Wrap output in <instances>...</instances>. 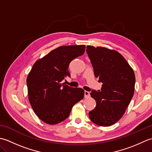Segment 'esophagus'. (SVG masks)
<instances>
[{
    "label": "esophagus",
    "mask_w": 152,
    "mask_h": 152,
    "mask_svg": "<svg viewBox=\"0 0 152 152\" xmlns=\"http://www.w3.org/2000/svg\"><path fill=\"white\" fill-rule=\"evenodd\" d=\"M89 96H90L89 92L87 91H84V97L85 98H88V97H89Z\"/></svg>",
    "instance_id": "34e87169"
}]
</instances>
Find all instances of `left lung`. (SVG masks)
<instances>
[{
	"instance_id": "8db88e82",
	"label": "left lung",
	"mask_w": 152,
	"mask_h": 152,
	"mask_svg": "<svg viewBox=\"0 0 152 152\" xmlns=\"http://www.w3.org/2000/svg\"><path fill=\"white\" fill-rule=\"evenodd\" d=\"M86 51L95 78L102 83L101 91L90 93L96 104L89 112V117L96 125L108 127L122 118L133 96L134 71L125 58L114 50L88 46Z\"/></svg>"
}]
</instances>
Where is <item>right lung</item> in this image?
<instances>
[{
  "label": "right lung",
  "mask_w": 152,
  "mask_h": 152,
  "mask_svg": "<svg viewBox=\"0 0 152 152\" xmlns=\"http://www.w3.org/2000/svg\"><path fill=\"white\" fill-rule=\"evenodd\" d=\"M85 45L61 46L33 64L27 78L28 101L34 112L50 125L62 122L70 115L72 106L83 99L84 90L61 83L70 63L84 53Z\"/></svg>",
  "instance_id": "add662e5"
}]
</instances>
